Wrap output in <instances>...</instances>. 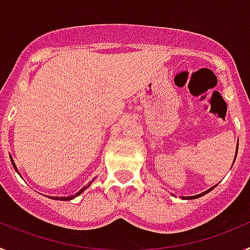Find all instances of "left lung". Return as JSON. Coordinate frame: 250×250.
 <instances>
[{"mask_svg": "<svg viewBox=\"0 0 250 250\" xmlns=\"http://www.w3.org/2000/svg\"><path fill=\"white\" fill-rule=\"evenodd\" d=\"M237 152H238V150H237ZM237 156V155H235ZM216 187V185H215ZM215 187H213V188H210V189H209V190H207V191H204V193H202V194H198V195H194V196H183V199H196V198H200V196H203V195H205V194H208L209 193V191L210 190H213L214 188Z\"/></svg>", "mask_w": 250, "mask_h": 250, "instance_id": "8db88e82", "label": "left lung"}]
</instances>
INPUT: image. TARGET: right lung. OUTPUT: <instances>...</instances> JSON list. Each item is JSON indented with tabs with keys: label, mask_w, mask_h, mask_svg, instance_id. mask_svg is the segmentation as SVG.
Returning a JSON list of instances; mask_svg holds the SVG:
<instances>
[{
	"label": "right lung",
	"mask_w": 250,
	"mask_h": 250,
	"mask_svg": "<svg viewBox=\"0 0 250 250\" xmlns=\"http://www.w3.org/2000/svg\"><path fill=\"white\" fill-rule=\"evenodd\" d=\"M10 158H11V156H10ZM11 161H12V165H13V167H15V170H16V171H17V167H16V165H15V163H13L12 158H11ZM17 173H19V171H17ZM92 182H94V179H92ZM92 182H90L89 184L86 185L85 188H83V189H81V190L79 191V193L75 194V195H70V196H50V198H51V199H55V200H71V199H74V198H76L77 195H80V194L83 193V191L85 190V189H87V188H89L90 185H91Z\"/></svg>",
	"instance_id": "add662e5"
}]
</instances>
